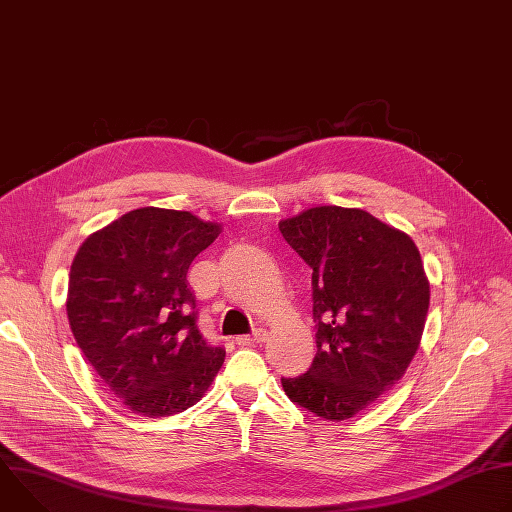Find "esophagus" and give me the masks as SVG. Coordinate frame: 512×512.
I'll return each instance as SVG.
<instances>
[{
    "label": "esophagus",
    "instance_id": "1",
    "mask_svg": "<svg viewBox=\"0 0 512 512\" xmlns=\"http://www.w3.org/2000/svg\"><path fill=\"white\" fill-rule=\"evenodd\" d=\"M265 338H267V330H263V328H259V330H255L253 334H245V336H237V344L239 346H253V344H259V342H265Z\"/></svg>",
    "mask_w": 512,
    "mask_h": 512
}]
</instances>
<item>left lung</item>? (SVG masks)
I'll return each instance as SVG.
<instances>
[{"label": "left lung", "mask_w": 512, "mask_h": 512, "mask_svg": "<svg viewBox=\"0 0 512 512\" xmlns=\"http://www.w3.org/2000/svg\"><path fill=\"white\" fill-rule=\"evenodd\" d=\"M279 231L314 269L312 367L281 379L287 397L328 421L373 405L407 371L429 310V279L413 239L362 208L314 206Z\"/></svg>", "instance_id": "left-lung-1"}]
</instances>
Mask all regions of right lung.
<instances>
[{
  "label": "right lung",
  "instance_id": "obj_1",
  "mask_svg": "<svg viewBox=\"0 0 512 512\" xmlns=\"http://www.w3.org/2000/svg\"><path fill=\"white\" fill-rule=\"evenodd\" d=\"M223 225L143 206L95 231L70 265L66 314L109 391L143 417L198 403L225 362L196 328L186 273Z\"/></svg>",
  "mask_w": 512,
  "mask_h": 512
}]
</instances>
